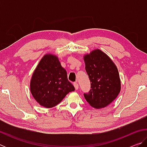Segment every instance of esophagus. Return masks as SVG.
<instances>
[{"instance_id": "esophagus-1", "label": "esophagus", "mask_w": 147, "mask_h": 147, "mask_svg": "<svg viewBox=\"0 0 147 147\" xmlns=\"http://www.w3.org/2000/svg\"><path fill=\"white\" fill-rule=\"evenodd\" d=\"M73 85H74V88H75V89L77 90V89H78V88H79L78 84L77 83V82H74V83H73Z\"/></svg>"}]
</instances>
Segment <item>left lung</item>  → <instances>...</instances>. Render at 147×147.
Masks as SVG:
<instances>
[{
  "mask_svg": "<svg viewBox=\"0 0 147 147\" xmlns=\"http://www.w3.org/2000/svg\"><path fill=\"white\" fill-rule=\"evenodd\" d=\"M86 71L91 89L84 93L86 101L94 108H104L112 102L121 91L117 68L108 55L96 49L84 56Z\"/></svg>",
  "mask_w": 147,
  "mask_h": 147,
  "instance_id": "1",
  "label": "left lung"
}]
</instances>
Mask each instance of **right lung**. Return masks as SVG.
<instances>
[{"instance_id":"1","label":"right lung","mask_w":147,"mask_h":147,"mask_svg":"<svg viewBox=\"0 0 147 147\" xmlns=\"http://www.w3.org/2000/svg\"><path fill=\"white\" fill-rule=\"evenodd\" d=\"M74 89L58 57L52 54L44 56L30 81V91L35 100L42 106L53 108Z\"/></svg>"}]
</instances>
